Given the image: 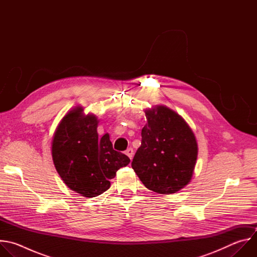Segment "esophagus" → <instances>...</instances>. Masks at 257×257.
<instances>
[{
	"label": "esophagus",
	"mask_w": 257,
	"mask_h": 257,
	"mask_svg": "<svg viewBox=\"0 0 257 257\" xmlns=\"http://www.w3.org/2000/svg\"><path fill=\"white\" fill-rule=\"evenodd\" d=\"M125 154L129 157V159L130 160H132V158H133V154H134V152H133V149H128L126 152H125Z\"/></svg>",
	"instance_id": "esophagus-1"
}]
</instances>
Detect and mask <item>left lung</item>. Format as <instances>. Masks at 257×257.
Listing matches in <instances>:
<instances>
[{
  "label": "left lung",
  "mask_w": 257,
  "mask_h": 257,
  "mask_svg": "<svg viewBox=\"0 0 257 257\" xmlns=\"http://www.w3.org/2000/svg\"><path fill=\"white\" fill-rule=\"evenodd\" d=\"M148 120L132 169L143 185L160 194H173L192 179L198 146L195 135L180 115L166 105L145 109Z\"/></svg>",
  "instance_id": "obj_1"
}]
</instances>
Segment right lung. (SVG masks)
<instances>
[{"mask_svg":"<svg viewBox=\"0 0 257 257\" xmlns=\"http://www.w3.org/2000/svg\"><path fill=\"white\" fill-rule=\"evenodd\" d=\"M98 120L84 115L83 107L69 111L60 122L52 141L55 168L65 184L84 197H95L106 191L117 171L130 159L113 150L106 133L97 134Z\"/></svg>","mask_w":257,"mask_h":257,"instance_id":"obj_1","label":"right lung"}]
</instances>
